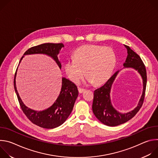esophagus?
I'll return each instance as SVG.
<instances>
[{
    "label": "esophagus",
    "mask_w": 158,
    "mask_h": 158,
    "mask_svg": "<svg viewBox=\"0 0 158 158\" xmlns=\"http://www.w3.org/2000/svg\"><path fill=\"white\" fill-rule=\"evenodd\" d=\"M78 90H79V93H82L83 92H84V91H85V89H82V88H81V87H79V88H78Z\"/></svg>",
    "instance_id": "esophagus-1"
}]
</instances>
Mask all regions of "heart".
Returning <instances> with one entry per match:
<instances>
[{
  "instance_id": "1",
  "label": "heart",
  "mask_w": 158,
  "mask_h": 158,
  "mask_svg": "<svg viewBox=\"0 0 158 158\" xmlns=\"http://www.w3.org/2000/svg\"><path fill=\"white\" fill-rule=\"evenodd\" d=\"M116 63V53L111 48L87 44L74 52L73 59L66 60L64 70L74 83L79 84L85 74L88 83L98 84L109 78Z\"/></svg>"
}]
</instances>
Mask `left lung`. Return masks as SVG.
I'll return each mask as SVG.
<instances>
[{
    "instance_id": "left-lung-1",
    "label": "left lung",
    "mask_w": 158,
    "mask_h": 158,
    "mask_svg": "<svg viewBox=\"0 0 158 158\" xmlns=\"http://www.w3.org/2000/svg\"><path fill=\"white\" fill-rule=\"evenodd\" d=\"M124 46L127 51V56L123 64L124 68H133L141 75L143 83V94L136 108L126 113H121L112 106L110 98L112 85L119 71L116 72L102 86L96 89L92 107L93 113L99 121L108 126H116L132 119L142 107L144 99L147 82L145 65L138 54L134 52L129 46L126 45Z\"/></svg>"
}]
</instances>
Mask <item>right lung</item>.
<instances>
[{
    "mask_svg": "<svg viewBox=\"0 0 158 158\" xmlns=\"http://www.w3.org/2000/svg\"><path fill=\"white\" fill-rule=\"evenodd\" d=\"M64 47L62 43H45L29 49L24 54V56L34 54L48 55L56 61L59 68L61 69V64L58 59L57 55L62 48ZM23 57L24 56L22 57L20 62ZM15 77L16 73L14 76V86L20 107L33 124L43 128L53 129L62 124L68 118L79 94L77 87L74 83L62 77L60 92L54 103L47 109L37 111L27 107L21 100L16 87Z\"/></svg>",
    "mask_w": 158,
    "mask_h": 158,
    "instance_id": "1",
    "label": "right lung"
}]
</instances>
